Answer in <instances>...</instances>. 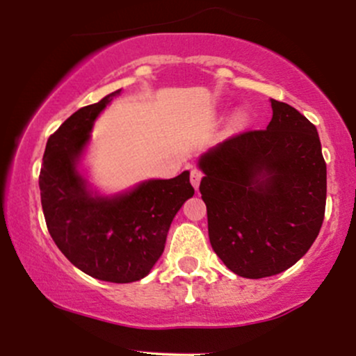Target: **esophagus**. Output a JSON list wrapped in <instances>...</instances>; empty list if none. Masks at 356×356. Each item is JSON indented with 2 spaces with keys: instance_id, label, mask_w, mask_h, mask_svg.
<instances>
[{
  "instance_id": "1",
  "label": "esophagus",
  "mask_w": 356,
  "mask_h": 356,
  "mask_svg": "<svg viewBox=\"0 0 356 356\" xmlns=\"http://www.w3.org/2000/svg\"><path fill=\"white\" fill-rule=\"evenodd\" d=\"M201 179H202V172L199 169H192L191 170V184L194 186V189L197 191L199 184H201Z\"/></svg>"
}]
</instances>
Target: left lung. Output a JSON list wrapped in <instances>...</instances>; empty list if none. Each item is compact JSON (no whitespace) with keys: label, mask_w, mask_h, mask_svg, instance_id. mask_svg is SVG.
Masks as SVG:
<instances>
[{"label":"left lung","mask_w":356,"mask_h":356,"mask_svg":"<svg viewBox=\"0 0 356 356\" xmlns=\"http://www.w3.org/2000/svg\"><path fill=\"white\" fill-rule=\"evenodd\" d=\"M263 130H244L202 155L199 186L214 252L236 275H280L300 261L325 218L326 162L316 127L271 100Z\"/></svg>","instance_id":"1"}]
</instances>
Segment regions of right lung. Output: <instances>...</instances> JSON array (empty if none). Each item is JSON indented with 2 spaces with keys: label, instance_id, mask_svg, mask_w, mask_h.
<instances>
[{
  "label": "right lung",
  "instance_id": "obj_1",
  "mask_svg": "<svg viewBox=\"0 0 356 356\" xmlns=\"http://www.w3.org/2000/svg\"><path fill=\"white\" fill-rule=\"evenodd\" d=\"M117 92L87 105L53 132L40 170L44 220L65 257L88 276L132 283L150 273L164 252L174 216L194 195L189 172L149 181L113 199L92 197L76 170L93 120Z\"/></svg>",
  "mask_w": 356,
  "mask_h": 356
}]
</instances>
